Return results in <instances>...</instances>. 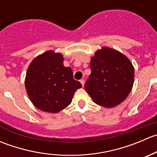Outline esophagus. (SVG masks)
I'll use <instances>...</instances> for the list:
<instances>
[{
	"label": "esophagus",
	"instance_id": "34e87169",
	"mask_svg": "<svg viewBox=\"0 0 157 157\" xmlns=\"http://www.w3.org/2000/svg\"><path fill=\"white\" fill-rule=\"evenodd\" d=\"M80 83H81V84H82V86H84V83H85V81H84V80H83V79H81V80H80Z\"/></svg>",
	"mask_w": 157,
	"mask_h": 157
}]
</instances>
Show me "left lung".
<instances>
[{
    "mask_svg": "<svg viewBox=\"0 0 157 157\" xmlns=\"http://www.w3.org/2000/svg\"><path fill=\"white\" fill-rule=\"evenodd\" d=\"M90 70L84 88L95 103L112 108L127 98L134 84V69L125 55L103 47L92 57Z\"/></svg>",
    "mask_w": 157,
    "mask_h": 157,
    "instance_id": "obj_1",
    "label": "left lung"
}]
</instances>
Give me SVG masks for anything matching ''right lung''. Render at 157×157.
<instances>
[{
	"label": "right lung",
	"mask_w": 157,
	"mask_h": 157,
	"mask_svg": "<svg viewBox=\"0 0 157 157\" xmlns=\"http://www.w3.org/2000/svg\"><path fill=\"white\" fill-rule=\"evenodd\" d=\"M60 53L48 51L32 61L25 86L33 105L44 112L57 113L71 104L74 93L82 87L73 77L71 67H64Z\"/></svg>",
	"instance_id": "right-lung-1"
}]
</instances>
